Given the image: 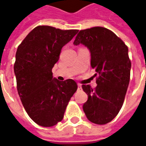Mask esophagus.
Listing matches in <instances>:
<instances>
[{
  "label": "esophagus",
  "instance_id": "obj_1",
  "mask_svg": "<svg viewBox=\"0 0 146 146\" xmlns=\"http://www.w3.org/2000/svg\"><path fill=\"white\" fill-rule=\"evenodd\" d=\"M77 89H78V90H81V89H82V86H81V84H77Z\"/></svg>",
  "mask_w": 146,
  "mask_h": 146
}]
</instances>
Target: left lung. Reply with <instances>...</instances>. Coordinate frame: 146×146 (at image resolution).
<instances>
[{"label":"left lung","mask_w":146,"mask_h":146,"mask_svg":"<svg viewBox=\"0 0 146 146\" xmlns=\"http://www.w3.org/2000/svg\"><path fill=\"white\" fill-rule=\"evenodd\" d=\"M73 44L88 48L91 66L98 75L95 89L82 85L88 96L84 112L91 122L106 124L116 117L124 101L131 67L128 48L113 32L100 27L80 30Z\"/></svg>","instance_id":"1"}]
</instances>
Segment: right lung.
Instances as JSON below:
<instances>
[{
    "instance_id": "obj_1",
    "label": "right lung",
    "mask_w": 146,
    "mask_h": 146,
    "mask_svg": "<svg viewBox=\"0 0 146 146\" xmlns=\"http://www.w3.org/2000/svg\"><path fill=\"white\" fill-rule=\"evenodd\" d=\"M77 33L39 26L18 47L14 65L18 93L27 114L38 125L52 127L60 122L77 89L73 80L59 81L51 71L62 47Z\"/></svg>"
}]
</instances>
